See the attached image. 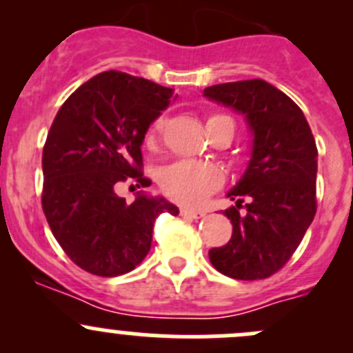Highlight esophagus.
I'll return each mask as SVG.
<instances>
[{
	"label": "esophagus",
	"instance_id": "esophagus-1",
	"mask_svg": "<svg viewBox=\"0 0 353 353\" xmlns=\"http://www.w3.org/2000/svg\"><path fill=\"white\" fill-rule=\"evenodd\" d=\"M181 215L188 216V219H203V216H205V212H201V210L181 208Z\"/></svg>",
	"mask_w": 353,
	"mask_h": 353
}]
</instances>
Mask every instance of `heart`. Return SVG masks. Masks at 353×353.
<instances>
[{
	"label": "heart",
	"mask_w": 353,
	"mask_h": 353,
	"mask_svg": "<svg viewBox=\"0 0 353 353\" xmlns=\"http://www.w3.org/2000/svg\"><path fill=\"white\" fill-rule=\"evenodd\" d=\"M216 119H229V117L216 114V116L210 117L208 123ZM163 124H165V119L159 117L148 128L147 134H145V143L148 147H154L157 137L163 130ZM159 181L163 193L172 198L174 201L186 206H198L205 203L213 191L222 186L223 172L213 163L179 160V162H174L165 167L160 174Z\"/></svg>",
	"instance_id": "1"
}]
</instances>
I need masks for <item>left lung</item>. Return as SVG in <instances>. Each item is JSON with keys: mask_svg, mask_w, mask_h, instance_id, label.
Here are the masks:
<instances>
[{"mask_svg": "<svg viewBox=\"0 0 353 353\" xmlns=\"http://www.w3.org/2000/svg\"><path fill=\"white\" fill-rule=\"evenodd\" d=\"M203 95L243 114L252 133L248 167L227 193L236 201L223 212L232 237L210 249V261L230 279H268L290 259L316 215L314 137L301 108L259 78L212 85Z\"/></svg>", "mask_w": 353, "mask_h": 353, "instance_id": "1", "label": "left lung"}]
</instances>
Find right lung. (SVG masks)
<instances>
[{
  "mask_svg": "<svg viewBox=\"0 0 353 353\" xmlns=\"http://www.w3.org/2000/svg\"><path fill=\"white\" fill-rule=\"evenodd\" d=\"M172 88L123 71H104L78 87L56 114L42 152V210L63 251L99 276L137 268L152 245L155 219L179 208L163 196L117 194L143 177L148 128L176 101Z\"/></svg>",
  "mask_w": 353,
  "mask_h": 353,
  "instance_id": "add662e5",
  "label": "right lung"
}]
</instances>
